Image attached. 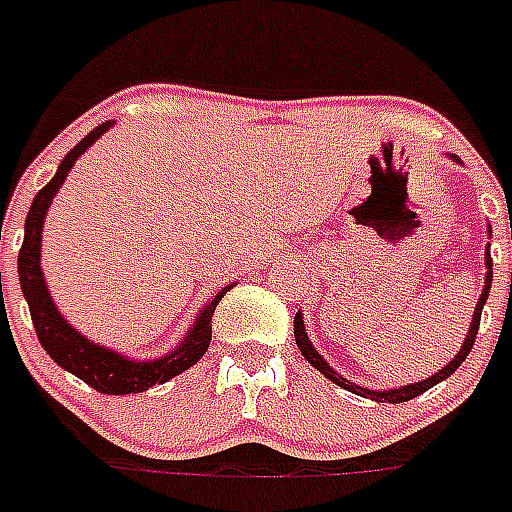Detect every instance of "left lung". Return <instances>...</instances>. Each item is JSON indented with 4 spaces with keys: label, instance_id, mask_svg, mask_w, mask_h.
Wrapping results in <instances>:
<instances>
[{
    "label": "left lung",
    "instance_id": "1",
    "mask_svg": "<svg viewBox=\"0 0 512 512\" xmlns=\"http://www.w3.org/2000/svg\"><path fill=\"white\" fill-rule=\"evenodd\" d=\"M452 161L460 163V158L457 155H449ZM489 232H492V227H489ZM484 259H486V282H484V290H481V298H478L476 304V312H473V320H470V330L468 335H465L463 346H460V351L455 354V359L449 362V365L441 367L439 372H433L431 378L420 380V383H410V386H399V388H388V391H380V388H375V391H370V388L365 386H357V383H351V380H346L343 375H338V370H333L330 367V362H327L325 357H322L320 351L314 349L312 341H309V335H306V327H304V317H301V312L296 314V320H293V333H296V343L298 349H301V354H304V359L309 362L312 367H317V370L325 375V378H330L335 383V386L346 388V391H351V394L357 396H365V399H372V402H388V404H399V402H410V399H415V396H420L423 391H428V388H433L436 383H441V380H447L452 372L457 370V367L463 365L465 357L470 354V349H473V341H476L478 335V322H481V309H484L486 298H489V290H492V253H489V248L484 251Z\"/></svg>",
    "mask_w": 512,
    "mask_h": 512
}]
</instances>
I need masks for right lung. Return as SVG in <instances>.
I'll list each match as a JSON object with an SVG mask.
<instances>
[{
	"label": "right lung",
	"instance_id": "right-lung-1",
	"mask_svg": "<svg viewBox=\"0 0 512 512\" xmlns=\"http://www.w3.org/2000/svg\"><path fill=\"white\" fill-rule=\"evenodd\" d=\"M113 121H105L97 129L84 137L79 145L73 147L71 153L65 155L60 166H57L55 177L49 179L42 190L36 192L31 211L26 216V235H23V245L18 253V277H20V290L28 301V312H31V322L36 327L39 343L44 346L49 357L55 359L57 365L63 370L73 372L76 378L100 391V394H142L150 386H161L166 380H171L179 372H185L192 367L203 354L208 351L211 343V317H214L216 304L222 301L224 293L230 288H224L222 293H216L203 312L195 317L192 327L187 335L179 341L177 349H171L169 354H163L158 359H132L124 357L121 351H113L108 346L92 343L87 335H81L71 322L65 320L63 314L57 312L52 293L47 290L42 272V230H44V216L57 195V190L63 187L68 171L73 169V163L79 161L81 155L87 153L94 142L100 140L102 134L108 132Z\"/></svg>",
	"mask_w": 512,
	"mask_h": 512
}]
</instances>
